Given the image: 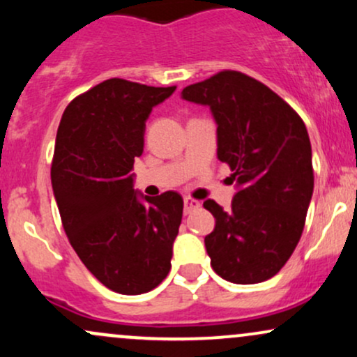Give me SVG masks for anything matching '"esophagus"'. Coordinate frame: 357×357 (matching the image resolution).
I'll return each mask as SVG.
<instances>
[{"label":"esophagus","mask_w":357,"mask_h":357,"mask_svg":"<svg viewBox=\"0 0 357 357\" xmlns=\"http://www.w3.org/2000/svg\"><path fill=\"white\" fill-rule=\"evenodd\" d=\"M198 208H199V202H196V199L192 198H184V213H191L198 210Z\"/></svg>","instance_id":"1"}]
</instances>
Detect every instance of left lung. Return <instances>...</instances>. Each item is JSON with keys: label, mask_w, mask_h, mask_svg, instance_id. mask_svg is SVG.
<instances>
[{"label": "left lung", "mask_w": 357, "mask_h": 357, "mask_svg": "<svg viewBox=\"0 0 357 357\" xmlns=\"http://www.w3.org/2000/svg\"><path fill=\"white\" fill-rule=\"evenodd\" d=\"M181 99L210 107L216 154L235 171L231 210L203 203L215 216V230L204 236L211 267L233 284L268 280L296 250L312 199L305 124L267 85L240 72L192 84Z\"/></svg>", "instance_id": "obj_1"}]
</instances>
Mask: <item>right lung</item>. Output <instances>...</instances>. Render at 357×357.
Returning a JSON list of instances; mask_svg holds the SVG:
<instances>
[{
  "label": "right lung",
  "instance_id": "add662e5",
  "mask_svg": "<svg viewBox=\"0 0 357 357\" xmlns=\"http://www.w3.org/2000/svg\"><path fill=\"white\" fill-rule=\"evenodd\" d=\"M174 90L105 80L67 105L56 130L52 186L65 233L89 272L124 296L149 292L171 268L181 195L144 196L130 169L146 121Z\"/></svg>",
  "mask_w": 357,
  "mask_h": 357
}]
</instances>
